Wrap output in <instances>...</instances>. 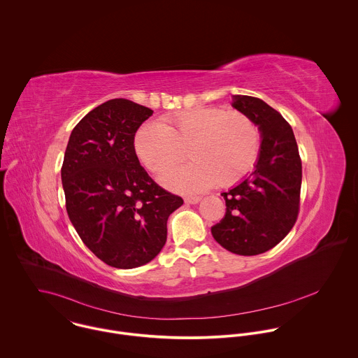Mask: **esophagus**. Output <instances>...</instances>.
<instances>
[{
    "label": "esophagus",
    "mask_w": 358,
    "mask_h": 358,
    "mask_svg": "<svg viewBox=\"0 0 358 358\" xmlns=\"http://www.w3.org/2000/svg\"><path fill=\"white\" fill-rule=\"evenodd\" d=\"M201 200H203L201 196H189V197L185 199V203H187V204H199Z\"/></svg>",
    "instance_id": "1"
}]
</instances>
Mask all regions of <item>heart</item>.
<instances>
[{
    "mask_svg": "<svg viewBox=\"0 0 358 358\" xmlns=\"http://www.w3.org/2000/svg\"><path fill=\"white\" fill-rule=\"evenodd\" d=\"M134 145L141 162L153 173L173 168L189 149L193 162L168 172L161 182L173 190L193 192L241 180L255 165L260 134L244 113L199 107L142 125Z\"/></svg>",
    "mask_w": 358,
    "mask_h": 358,
    "instance_id": "1",
    "label": "heart"
}]
</instances>
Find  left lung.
Instances as JSON below:
<instances>
[{"mask_svg":"<svg viewBox=\"0 0 358 358\" xmlns=\"http://www.w3.org/2000/svg\"><path fill=\"white\" fill-rule=\"evenodd\" d=\"M231 106L255 122L262 142L255 171L222 193L226 215L210 231L233 254L259 255L284 240L298 219L302 161L294 131L277 110L245 95H234Z\"/></svg>","mask_w":358,"mask_h":358,"instance_id":"obj_1","label":"left lung"}]
</instances>
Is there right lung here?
Masks as SVG:
<instances>
[{
    "label": "right lung",
    "mask_w": 358,
    "mask_h": 358,
    "mask_svg": "<svg viewBox=\"0 0 358 358\" xmlns=\"http://www.w3.org/2000/svg\"><path fill=\"white\" fill-rule=\"evenodd\" d=\"M153 110L111 99L71 131L62 165L67 215L83 243L117 268L143 266L166 241V220L182 197L159 187L135 152L139 127Z\"/></svg>",
    "instance_id": "obj_1"
}]
</instances>
